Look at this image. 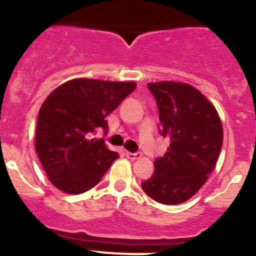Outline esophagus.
<instances>
[{"mask_svg":"<svg viewBox=\"0 0 256 256\" xmlns=\"http://www.w3.org/2000/svg\"><path fill=\"white\" fill-rule=\"evenodd\" d=\"M142 156V154H140V152H135V154H134V152H128V151H126V157H128V160H138L140 158V157Z\"/></svg>","mask_w":256,"mask_h":256,"instance_id":"1","label":"esophagus"}]
</instances>
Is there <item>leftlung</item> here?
Masks as SVG:
<instances>
[{
    "label": "left lung",
    "instance_id": "obj_1",
    "mask_svg": "<svg viewBox=\"0 0 256 256\" xmlns=\"http://www.w3.org/2000/svg\"><path fill=\"white\" fill-rule=\"evenodd\" d=\"M156 98L161 134L170 138L154 174L141 183L148 197L162 204H180L196 194L216 168L223 126L216 108L194 86L180 82L147 84Z\"/></svg>",
    "mask_w": 256,
    "mask_h": 256
}]
</instances>
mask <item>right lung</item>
I'll return each mask as SVG.
<instances>
[{
    "label": "right lung",
    "mask_w": 256,
    "mask_h": 256,
    "mask_svg": "<svg viewBox=\"0 0 256 256\" xmlns=\"http://www.w3.org/2000/svg\"><path fill=\"white\" fill-rule=\"evenodd\" d=\"M136 82L78 78L59 85L38 114L36 151L52 184L80 194L100 182L118 154L102 138H92L132 92Z\"/></svg>",
    "instance_id": "add662e5"
}]
</instances>
